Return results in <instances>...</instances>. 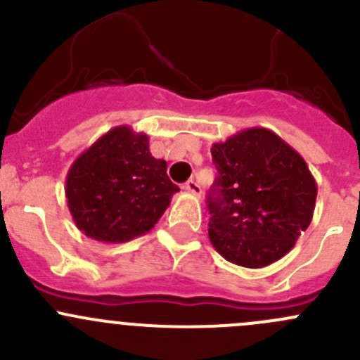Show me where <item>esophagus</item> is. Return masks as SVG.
I'll list each match as a JSON object with an SVG mask.
<instances>
[{"label": "esophagus", "mask_w": 360, "mask_h": 360, "mask_svg": "<svg viewBox=\"0 0 360 360\" xmlns=\"http://www.w3.org/2000/svg\"><path fill=\"white\" fill-rule=\"evenodd\" d=\"M184 190L188 191V193H191V195H197V197H200V193H202V188H200V184L197 183V181L195 179H190V181H186V183H184Z\"/></svg>", "instance_id": "34e87169"}]
</instances>
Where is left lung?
<instances>
[{"mask_svg": "<svg viewBox=\"0 0 360 360\" xmlns=\"http://www.w3.org/2000/svg\"><path fill=\"white\" fill-rule=\"evenodd\" d=\"M210 153L217 169L207 197L210 244L245 268L284 257L314 217L317 183L307 162L263 127L214 143Z\"/></svg>", "mask_w": 360, "mask_h": 360, "instance_id": "obj_1", "label": "left lung"}]
</instances>
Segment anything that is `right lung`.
I'll list each match as a JSON object with an SVG mask.
<instances>
[{
  "label": "right lung",
  "instance_id": "right-lung-1",
  "mask_svg": "<svg viewBox=\"0 0 360 360\" xmlns=\"http://www.w3.org/2000/svg\"><path fill=\"white\" fill-rule=\"evenodd\" d=\"M179 188L167 162L151 157L146 134L120 125L72 162L66 198L76 228L104 244H123L148 233Z\"/></svg>",
  "mask_w": 360,
  "mask_h": 360
}]
</instances>
